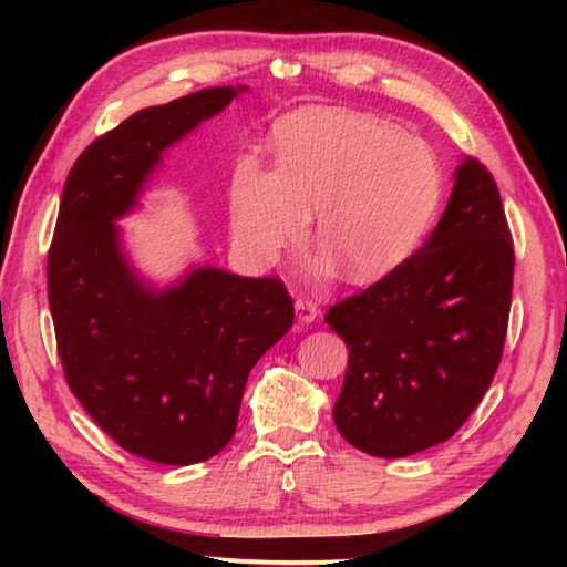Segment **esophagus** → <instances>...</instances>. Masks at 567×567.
I'll return each instance as SVG.
<instances>
[{
	"label": "esophagus",
	"instance_id": "esophagus-1",
	"mask_svg": "<svg viewBox=\"0 0 567 567\" xmlns=\"http://www.w3.org/2000/svg\"><path fill=\"white\" fill-rule=\"evenodd\" d=\"M295 310H297V318H300L302 324H310V322L320 315L318 302H312L307 295L297 297V300H295Z\"/></svg>",
	"mask_w": 567,
	"mask_h": 567
}]
</instances>
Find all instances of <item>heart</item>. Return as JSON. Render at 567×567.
Returning <instances> with one entry per match:
<instances>
[{"instance_id":"obj_1","label":"heart","mask_w":567,"mask_h":567,"mask_svg":"<svg viewBox=\"0 0 567 567\" xmlns=\"http://www.w3.org/2000/svg\"><path fill=\"white\" fill-rule=\"evenodd\" d=\"M277 167L243 159L233 179V229L257 262L318 243L350 280L370 282L415 252L443 203V167L425 140L370 114L310 110L275 130Z\"/></svg>"}]
</instances>
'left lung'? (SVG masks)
Here are the masks:
<instances>
[{"instance_id": "left-lung-1", "label": "left lung", "mask_w": 567, "mask_h": 567, "mask_svg": "<svg viewBox=\"0 0 567 567\" xmlns=\"http://www.w3.org/2000/svg\"><path fill=\"white\" fill-rule=\"evenodd\" d=\"M513 270L501 189L467 157L427 243L324 315L348 344L332 415L350 445L408 457L463 427L503 360Z\"/></svg>"}]
</instances>
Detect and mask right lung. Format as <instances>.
<instances>
[{
    "label": "right lung",
    "mask_w": 567,
    "mask_h": 567,
    "mask_svg": "<svg viewBox=\"0 0 567 567\" xmlns=\"http://www.w3.org/2000/svg\"><path fill=\"white\" fill-rule=\"evenodd\" d=\"M237 92H192L100 134L66 175L47 252L66 385L114 443L162 465L205 463L233 440L249 370L295 320L277 277L203 267L152 292L117 245L114 219L134 207L159 152Z\"/></svg>",
    "instance_id": "obj_1"
}]
</instances>
